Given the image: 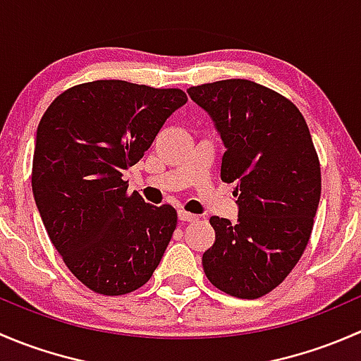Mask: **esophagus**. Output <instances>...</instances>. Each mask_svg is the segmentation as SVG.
Instances as JSON below:
<instances>
[{
	"mask_svg": "<svg viewBox=\"0 0 361 361\" xmlns=\"http://www.w3.org/2000/svg\"><path fill=\"white\" fill-rule=\"evenodd\" d=\"M178 218H180L181 221H188V224H190V221H197L199 220L197 214H192V213H188V211H185V209L178 211Z\"/></svg>",
	"mask_w": 361,
	"mask_h": 361,
	"instance_id": "1",
	"label": "esophagus"
}]
</instances>
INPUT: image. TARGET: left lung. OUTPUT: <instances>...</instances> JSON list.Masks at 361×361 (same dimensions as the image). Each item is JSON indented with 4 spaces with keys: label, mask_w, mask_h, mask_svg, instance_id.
Segmentation results:
<instances>
[{
    "label": "left lung",
    "mask_w": 361,
    "mask_h": 361,
    "mask_svg": "<svg viewBox=\"0 0 361 361\" xmlns=\"http://www.w3.org/2000/svg\"><path fill=\"white\" fill-rule=\"evenodd\" d=\"M225 145L220 178L238 183L239 216H211L214 243L202 255L211 285L258 298L281 285L311 238L322 169L304 116L290 99L251 80L190 87Z\"/></svg>",
    "instance_id": "1"
}]
</instances>
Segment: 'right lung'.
<instances>
[{"instance_id": "1", "label": "right lung", "mask_w": 361, "mask_h": 361, "mask_svg": "<svg viewBox=\"0 0 361 361\" xmlns=\"http://www.w3.org/2000/svg\"><path fill=\"white\" fill-rule=\"evenodd\" d=\"M185 103L181 89L96 80L64 90L39 120L32 195L52 245L92 292H134L160 264L176 209L129 194L123 173Z\"/></svg>"}]
</instances>
